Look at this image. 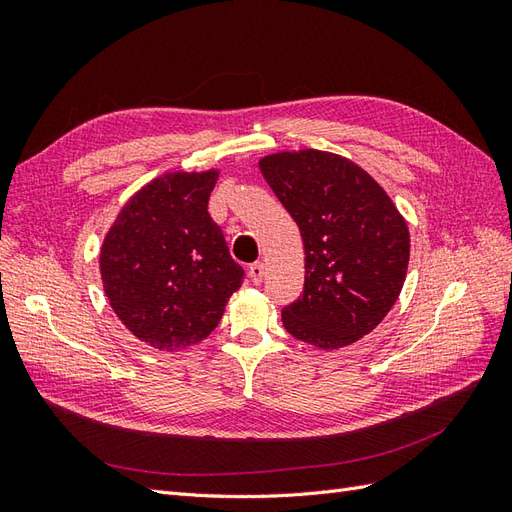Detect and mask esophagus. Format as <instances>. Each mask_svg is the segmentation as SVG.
I'll return each instance as SVG.
<instances>
[{"mask_svg": "<svg viewBox=\"0 0 512 512\" xmlns=\"http://www.w3.org/2000/svg\"><path fill=\"white\" fill-rule=\"evenodd\" d=\"M247 275H250V280L256 286L262 284V280H265V265H262V262H252L250 269H247Z\"/></svg>", "mask_w": 512, "mask_h": 512, "instance_id": "1", "label": "esophagus"}]
</instances>
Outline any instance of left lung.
<instances>
[{"label": "left lung", "instance_id": "1", "mask_svg": "<svg viewBox=\"0 0 512 512\" xmlns=\"http://www.w3.org/2000/svg\"><path fill=\"white\" fill-rule=\"evenodd\" d=\"M260 170L305 247L303 294L282 309L286 331L322 350L354 344L391 312L404 286V218L361 166L335 153H275Z\"/></svg>", "mask_w": 512, "mask_h": 512}]
</instances>
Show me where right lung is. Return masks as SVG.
<instances>
[{
    "mask_svg": "<svg viewBox=\"0 0 512 512\" xmlns=\"http://www.w3.org/2000/svg\"><path fill=\"white\" fill-rule=\"evenodd\" d=\"M218 173H170L132 196L100 252L104 292L141 342L177 350L222 320L245 271L207 211Z\"/></svg>",
    "mask_w": 512,
    "mask_h": 512,
    "instance_id": "obj_1",
    "label": "right lung"
}]
</instances>
